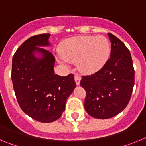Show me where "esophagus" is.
Instances as JSON below:
<instances>
[{"label": "esophagus", "instance_id": "obj_1", "mask_svg": "<svg viewBox=\"0 0 146 146\" xmlns=\"http://www.w3.org/2000/svg\"><path fill=\"white\" fill-rule=\"evenodd\" d=\"M74 80H75V82H76V84H77V86H79V85L80 84L81 77H80L78 74H75V75H74Z\"/></svg>", "mask_w": 146, "mask_h": 146}]
</instances>
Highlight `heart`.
Segmentation results:
<instances>
[{
  "label": "heart",
  "instance_id": "1",
  "mask_svg": "<svg viewBox=\"0 0 146 146\" xmlns=\"http://www.w3.org/2000/svg\"><path fill=\"white\" fill-rule=\"evenodd\" d=\"M61 57L58 62L64 66L67 62L76 63L77 69L84 74H92L104 66L110 55L109 40L103 36H80L62 42Z\"/></svg>",
  "mask_w": 146,
  "mask_h": 146
}]
</instances>
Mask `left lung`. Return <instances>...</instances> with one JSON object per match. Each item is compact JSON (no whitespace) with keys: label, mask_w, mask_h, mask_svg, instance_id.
Here are the masks:
<instances>
[{"label":"left lung","mask_w":146,"mask_h":146,"mask_svg":"<svg viewBox=\"0 0 146 146\" xmlns=\"http://www.w3.org/2000/svg\"><path fill=\"white\" fill-rule=\"evenodd\" d=\"M110 58L97 72L82 76L80 85L86 91L85 110L94 118L108 119L123 111L135 84V70L129 50L115 36L108 33Z\"/></svg>","instance_id":"8db88e82"}]
</instances>
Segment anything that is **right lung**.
I'll return each instance as SVG.
<instances>
[{"label":"right lung","instance_id":"1","mask_svg":"<svg viewBox=\"0 0 146 146\" xmlns=\"http://www.w3.org/2000/svg\"><path fill=\"white\" fill-rule=\"evenodd\" d=\"M50 33L31 37L12 58L11 80L18 104L28 116L42 123L58 119L66 99L76 87L74 75L55 74V58L44 47L50 46Z\"/></svg>","mask_w":146,"mask_h":146}]
</instances>
